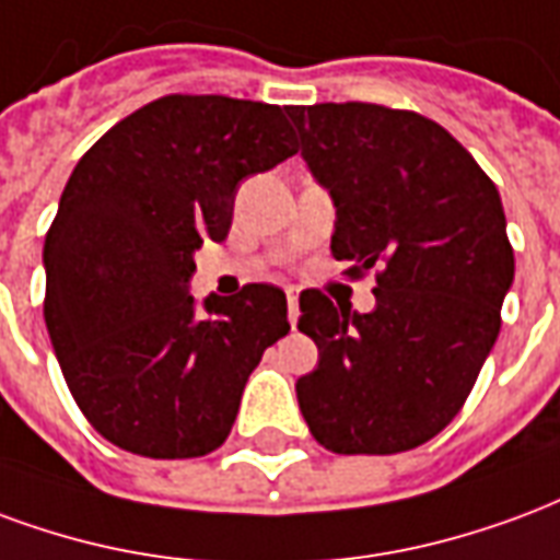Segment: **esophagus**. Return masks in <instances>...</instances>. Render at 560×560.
I'll return each mask as SVG.
<instances>
[{"instance_id": "34e87169", "label": "esophagus", "mask_w": 560, "mask_h": 560, "mask_svg": "<svg viewBox=\"0 0 560 560\" xmlns=\"http://www.w3.org/2000/svg\"><path fill=\"white\" fill-rule=\"evenodd\" d=\"M285 301H289V322H292V328H295V322H298V289L295 285H289V289H285Z\"/></svg>"}]
</instances>
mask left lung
I'll return each instance as SVG.
<instances>
[{
    "label": "left lung",
    "instance_id": "left-lung-1",
    "mask_svg": "<svg viewBox=\"0 0 560 560\" xmlns=\"http://www.w3.org/2000/svg\"><path fill=\"white\" fill-rule=\"evenodd\" d=\"M301 158L334 199V259L375 268V307L301 292L298 330L319 349L298 378L313 439L334 453L430 442L471 394L495 346L513 247L492 178L451 133L378 104L289 107Z\"/></svg>",
    "mask_w": 560,
    "mask_h": 560
}]
</instances>
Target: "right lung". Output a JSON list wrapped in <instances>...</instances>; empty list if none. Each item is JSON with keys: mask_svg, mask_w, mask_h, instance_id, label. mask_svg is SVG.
<instances>
[{"mask_svg": "<svg viewBox=\"0 0 560 560\" xmlns=\"http://www.w3.org/2000/svg\"><path fill=\"white\" fill-rule=\"evenodd\" d=\"M298 151L283 109L166 95L73 166L44 241V322L85 420L121 451L190 459L226 442L247 378L289 334L283 289L196 307L202 241H223L247 175Z\"/></svg>", "mask_w": 560, "mask_h": 560, "instance_id": "add662e5", "label": "right lung"}]
</instances>
